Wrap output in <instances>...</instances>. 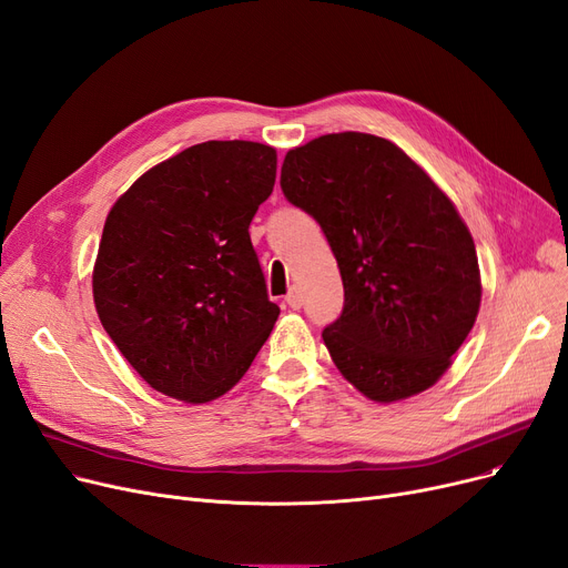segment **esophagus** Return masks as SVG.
Instances as JSON below:
<instances>
[{
	"label": "esophagus",
	"mask_w": 568,
	"mask_h": 568,
	"mask_svg": "<svg viewBox=\"0 0 568 568\" xmlns=\"http://www.w3.org/2000/svg\"><path fill=\"white\" fill-rule=\"evenodd\" d=\"M285 302H287V306L294 308V311L302 308V306H304V294H302V290H300V287H292V290L287 292Z\"/></svg>",
	"instance_id": "1"
}]
</instances>
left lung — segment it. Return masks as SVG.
Masks as SVG:
<instances>
[{"instance_id":"1","label":"left lung","mask_w":568,"mask_h":568,"mask_svg":"<svg viewBox=\"0 0 568 568\" xmlns=\"http://www.w3.org/2000/svg\"><path fill=\"white\" fill-rule=\"evenodd\" d=\"M281 187L315 217L338 262L343 311L323 332L338 372L383 404L432 387L483 294L476 245L453 202L399 145L362 132L294 148Z\"/></svg>"}]
</instances>
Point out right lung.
Returning <instances> with one entry per match:
<instances>
[{
    "mask_svg": "<svg viewBox=\"0 0 568 568\" xmlns=\"http://www.w3.org/2000/svg\"><path fill=\"white\" fill-rule=\"evenodd\" d=\"M276 151L206 141L153 166L113 204L92 271L97 315L158 392L206 404L248 372L281 308L251 243Z\"/></svg>",
    "mask_w": 568,
    "mask_h": 568,
    "instance_id": "right-lung-1",
    "label": "right lung"
}]
</instances>
